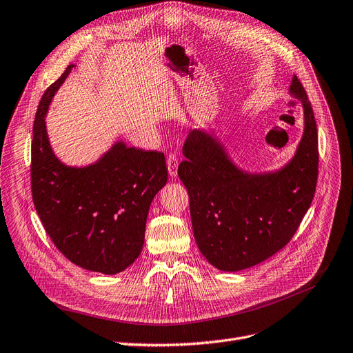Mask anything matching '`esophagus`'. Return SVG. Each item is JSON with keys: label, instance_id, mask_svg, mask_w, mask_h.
Returning a JSON list of instances; mask_svg holds the SVG:
<instances>
[{"label": "esophagus", "instance_id": "1", "mask_svg": "<svg viewBox=\"0 0 353 353\" xmlns=\"http://www.w3.org/2000/svg\"><path fill=\"white\" fill-rule=\"evenodd\" d=\"M166 166H168V172L171 176H176L178 174V158L176 154L169 153L166 158Z\"/></svg>", "mask_w": 353, "mask_h": 353}]
</instances>
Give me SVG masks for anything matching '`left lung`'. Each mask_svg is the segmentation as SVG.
<instances>
[{"instance_id": "obj_1", "label": "left lung", "mask_w": 353, "mask_h": 353, "mask_svg": "<svg viewBox=\"0 0 353 353\" xmlns=\"http://www.w3.org/2000/svg\"><path fill=\"white\" fill-rule=\"evenodd\" d=\"M290 92L304 108L297 153L283 169L253 175L237 169L203 130L187 136L178 176L190 196L195 242L217 270L236 272L283 249L312 205L319 175V136L312 103L294 75Z\"/></svg>"}]
</instances>
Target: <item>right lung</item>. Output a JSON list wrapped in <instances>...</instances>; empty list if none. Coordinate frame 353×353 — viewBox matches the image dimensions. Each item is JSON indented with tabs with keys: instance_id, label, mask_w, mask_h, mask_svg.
<instances>
[{
	"instance_id": "1",
	"label": "right lung",
	"mask_w": 353,
	"mask_h": 353,
	"mask_svg": "<svg viewBox=\"0 0 353 353\" xmlns=\"http://www.w3.org/2000/svg\"><path fill=\"white\" fill-rule=\"evenodd\" d=\"M69 65L41 97L32 140V195L54 246L78 266L114 275L140 255L153 196L168 181L165 154L117 142L87 168H70L54 157L45 116Z\"/></svg>"
}]
</instances>
